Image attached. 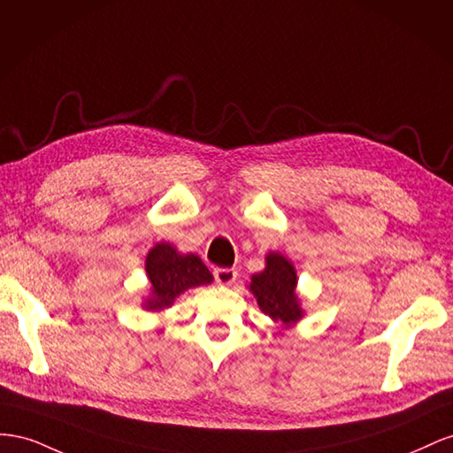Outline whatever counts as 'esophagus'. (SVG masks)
I'll use <instances>...</instances> for the list:
<instances>
[{"mask_svg":"<svg viewBox=\"0 0 453 453\" xmlns=\"http://www.w3.org/2000/svg\"><path fill=\"white\" fill-rule=\"evenodd\" d=\"M237 279V271L235 269H214V280L218 284H231Z\"/></svg>","mask_w":453,"mask_h":453,"instance_id":"1","label":"esophagus"}]
</instances>
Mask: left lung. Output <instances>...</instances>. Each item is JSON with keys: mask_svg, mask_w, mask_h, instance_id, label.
Listing matches in <instances>:
<instances>
[{"mask_svg": "<svg viewBox=\"0 0 453 453\" xmlns=\"http://www.w3.org/2000/svg\"><path fill=\"white\" fill-rule=\"evenodd\" d=\"M267 265L262 273L252 275L250 290L256 296L262 313L273 320L290 325L302 319L298 296H296V271L287 257L280 254H269Z\"/></svg>", "mask_w": 453, "mask_h": 453, "instance_id": "1", "label": "left lung"}]
</instances>
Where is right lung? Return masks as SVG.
<instances>
[{"instance_id":"obj_1","label":"right lung","mask_w":453,"mask_h":453,"mask_svg":"<svg viewBox=\"0 0 453 453\" xmlns=\"http://www.w3.org/2000/svg\"><path fill=\"white\" fill-rule=\"evenodd\" d=\"M148 279L151 282V298L148 309L173 305L176 296L188 288L212 282L211 271L196 254H178L169 242L155 244L146 260Z\"/></svg>"}]
</instances>
